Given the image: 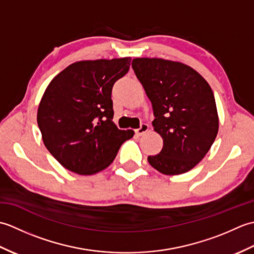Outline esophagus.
I'll list each match as a JSON object with an SVG mask.
<instances>
[{"mask_svg": "<svg viewBox=\"0 0 254 254\" xmlns=\"http://www.w3.org/2000/svg\"><path fill=\"white\" fill-rule=\"evenodd\" d=\"M148 128H149V126L147 123H142L141 127H139L137 130H135V133L137 134L138 136H142L143 134H145L148 131Z\"/></svg>", "mask_w": 254, "mask_h": 254, "instance_id": "1", "label": "esophagus"}]
</instances>
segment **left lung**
Listing matches in <instances>:
<instances>
[{"label": "left lung", "mask_w": 254, "mask_h": 254, "mask_svg": "<svg viewBox=\"0 0 254 254\" xmlns=\"http://www.w3.org/2000/svg\"><path fill=\"white\" fill-rule=\"evenodd\" d=\"M132 67L154 111V130L164 139L161 152L148 156L164 175H181L201 161L218 132L213 90L201 75L180 62L133 59Z\"/></svg>", "instance_id": "8db88e82"}]
</instances>
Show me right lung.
<instances>
[{
    "label": "right lung",
    "instance_id": "obj_1",
    "mask_svg": "<svg viewBox=\"0 0 254 254\" xmlns=\"http://www.w3.org/2000/svg\"><path fill=\"white\" fill-rule=\"evenodd\" d=\"M131 58L79 61L51 80L37 113L47 149L64 168L94 175L116 158L134 131L113 123L112 87L128 72Z\"/></svg>",
    "mask_w": 254,
    "mask_h": 254
}]
</instances>
